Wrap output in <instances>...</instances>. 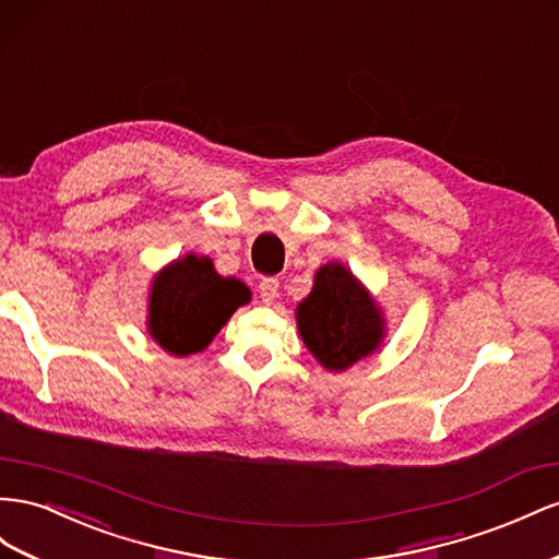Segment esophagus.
Instances as JSON below:
<instances>
[{
  "label": "esophagus",
  "instance_id": "obj_1",
  "mask_svg": "<svg viewBox=\"0 0 559 559\" xmlns=\"http://www.w3.org/2000/svg\"><path fill=\"white\" fill-rule=\"evenodd\" d=\"M259 294H261V300L263 304H273V300H277L280 296V282L275 277H265L261 284H259Z\"/></svg>",
  "mask_w": 559,
  "mask_h": 559
}]
</instances>
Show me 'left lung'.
Returning <instances> with one entry per match:
<instances>
[{
  "mask_svg": "<svg viewBox=\"0 0 559 559\" xmlns=\"http://www.w3.org/2000/svg\"><path fill=\"white\" fill-rule=\"evenodd\" d=\"M296 326L312 357L334 373L367 359L385 341L383 308L338 261L314 273L310 294L296 306Z\"/></svg>",
  "mask_w": 559,
  "mask_h": 559,
  "instance_id": "obj_1",
  "label": "left lung"
}]
</instances>
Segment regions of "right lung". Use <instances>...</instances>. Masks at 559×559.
<instances>
[{
  "label": "right lung",
  "instance_id": "1",
  "mask_svg": "<svg viewBox=\"0 0 559 559\" xmlns=\"http://www.w3.org/2000/svg\"><path fill=\"white\" fill-rule=\"evenodd\" d=\"M249 300V286L218 275L209 255H178L150 282L147 334L174 357L198 355Z\"/></svg>",
  "mask_w": 559,
  "mask_h": 559
}]
</instances>
